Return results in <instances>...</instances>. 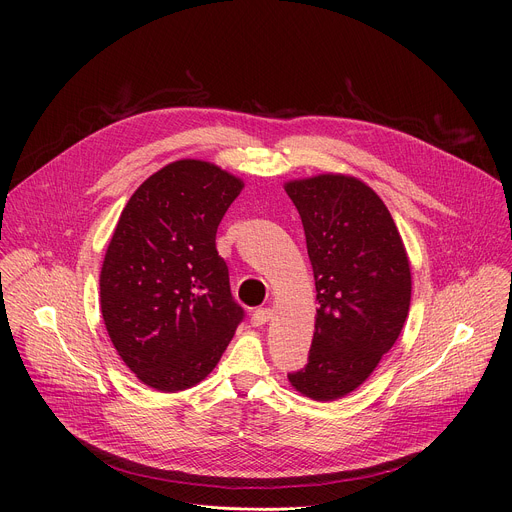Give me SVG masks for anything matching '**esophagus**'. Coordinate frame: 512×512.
Here are the masks:
<instances>
[{"mask_svg": "<svg viewBox=\"0 0 512 512\" xmlns=\"http://www.w3.org/2000/svg\"><path fill=\"white\" fill-rule=\"evenodd\" d=\"M271 316H273V312H271L269 308H257V310L253 312V316H251V324L259 328V326L267 324V322L271 320Z\"/></svg>", "mask_w": 512, "mask_h": 512, "instance_id": "esophagus-1", "label": "esophagus"}]
</instances>
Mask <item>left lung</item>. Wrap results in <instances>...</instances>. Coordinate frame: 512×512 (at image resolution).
Returning a JSON list of instances; mask_svg holds the SVG:
<instances>
[{
  "mask_svg": "<svg viewBox=\"0 0 512 512\" xmlns=\"http://www.w3.org/2000/svg\"><path fill=\"white\" fill-rule=\"evenodd\" d=\"M306 233L316 281V324L306 369L287 375L314 401H334L367 381L409 314L411 263L381 196L348 174L283 184Z\"/></svg>",
  "mask_w": 512,
  "mask_h": 512,
  "instance_id": "8db88e82",
  "label": "left lung"
}]
</instances>
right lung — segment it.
<instances>
[{
	"label": "right lung",
	"instance_id": "add662e5",
	"mask_svg": "<svg viewBox=\"0 0 512 512\" xmlns=\"http://www.w3.org/2000/svg\"><path fill=\"white\" fill-rule=\"evenodd\" d=\"M245 182L204 160H176L127 200L99 285L107 334L135 377L178 393L221 360L243 308L233 300L216 229Z\"/></svg>",
	"mask_w": 512,
	"mask_h": 512
}]
</instances>
